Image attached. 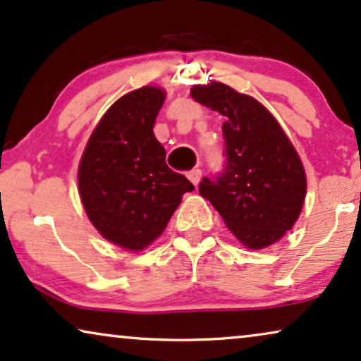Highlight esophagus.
Returning a JSON list of instances; mask_svg holds the SVG:
<instances>
[{"label": "esophagus", "instance_id": "1", "mask_svg": "<svg viewBox=\"0 0 361 361\" xmlns=\"http://www.w3.org/2000/svg\"><path fill=\"white\" fill-rule=\"evenodd\" d=\"M187 177H189V180L197 187V185H199L200 179H202V171L200 169H192V171L187 172Z\"/></svg>", "mask_w": 361, "mask_h": 361}]
</instances>
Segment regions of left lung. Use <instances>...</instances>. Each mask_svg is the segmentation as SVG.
I'll list each match as a JSON object with an SVG mask.
<instances>
[{
	"label": "left lung",
	"mask_w": 361,
	"mask_h": 361,
	"mask_svg": "<svg viewBox=\"0 0 361 361\" xmlns=\"http://www.w3.org/2000/svg\"><path fill=\"white\" fill-rule=\"evenodd\" d=\"M190 95L226 118L225 167L202 179L200 195L246 248L276 243L299 219L307 187L293 142L259 102L225 83L194 85Z\"/></svg>",
	"instance_id": "left-lung-1"
}]
</instances>
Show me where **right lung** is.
Here are the masks:
<instances>
[{
  "label": "right lung",
  "instance_id": "obj_1",
  "mask_svg": "<svg viewBox=\"0 0 361 361\" xmlns=\"http://www.w3.org/2000/svg\"><path fill=\"white\" fill-rule=\"evenodd\" d=\"M166 93L142 87L108 108L78 166V190L103 238L125 250L151 245L194 185L166 164L154 121Z\"/></svg>",
  "mask_w": 361,
  "mask_h": 361
}]
</instances>
